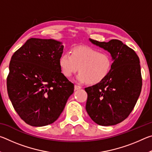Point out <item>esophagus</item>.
<instances>
[{
	"mask_svg": "<svg viewBox=\"0 0 152 152\" xmlns=\"http://www.w3.org/2000/svg\"><path fill=\"white\" fill-rule=\"evenodd\" d=\"M81 88V86H80L78 85H75L74 86V89L76 90V91H77V90H80Z\"/></svg>",
	"mask_w": 152,
	"mask_h": 152,
	"instance_id": "esophagus-1",
	"label": "esophagus"
}]
</instances>
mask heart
I'll use <instances>...</instances> for the list:
<instances>
[{"instance_id": "heart-1", "label": "heart", "mask_w": 152, "mask_h": 152, "mask_svg": "<svg viewBox=\"0 0 152 152\" xmlns=\"http://www.w3.org/2000/svg\"><path fill=\"white\" fill-rule=\"evenodd\" d=\"M113 61L107 53L92 48L82 46L73 49L71 54L64 53L59 59L61 71L66 77H71L79 70L76 76L80 83H100L107 78L112 68Z\"/></svg>"}]
</instances>
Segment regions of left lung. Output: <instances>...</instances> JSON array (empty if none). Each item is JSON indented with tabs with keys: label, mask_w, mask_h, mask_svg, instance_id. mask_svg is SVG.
Listing matches in <instances>:
<instances>
[{
	"label": "left lung",
	"mask_w": 152,
	"mask_h": 152,
	"mask_svg": "<svg viewBox=\"0 0 152 152\" xmlns=\"http://www.w3.org/2000/svg\"><path fill=\"white\" fill-rule=\"evenodd\" d=\"M89 40L109 52L113 62L104 80L85 88L88 94L86 110L98 125H117L129 115L140 95L142 78L140 59L135 51L121 41Z\"/></svg>",
	"instance_id": "1"
}]
</instances>
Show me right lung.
Returning <instances> with one entry per match:
<instances>
[{
  "label": "right lung",
  "mask_w": 152,
  "mask_h": 152,
  "mask_svg": "<svg viewBox=\"0 0 152 152\" xmlns=\"http://www.w3.org/2000/svg\"><path fill=\"white\" fill-rule=\"evenodd\" d=\"M61 42L31 38L12 55L7 86L19 117L34 127L51 124L60 117L74 85L61 72Z\"/></svg>",
  "instance_id": "right-lung-1"
}]
</instances>
